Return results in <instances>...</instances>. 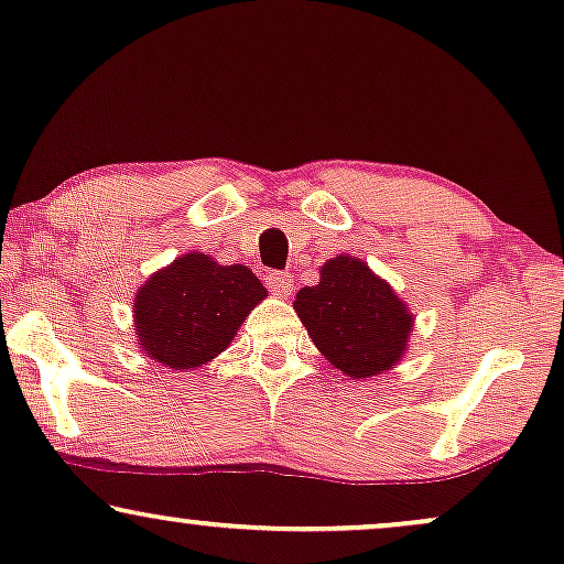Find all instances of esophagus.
<instances>
[{
	"label": "esophagus",
	"mask_w": 564,
	"mask_h": 564,
	"mask_svg": "<svg viewBox=\"0 0 564 564\" xmlns=\"http://www.w3.org/2000/svg\"><path fill=\"white\" fill-rule=\"evenodd\" d=\"M267 284L274 295H290L292 292V280L288 272H269L267 274Z\"/></svg>",
	"instance_id": "esophagus-1"
}]
</instances>
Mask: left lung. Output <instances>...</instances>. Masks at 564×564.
Returning a JSON list of instances; mask_svg holds the SVG:
<instances>
[{
	"label": "left lung",
	"instance_id": "left-lung-1",
	"mask_svg": "<svg viewBox=\"0 0 564 564\" xmlns=\"http://www.w3.org/2000/svg\"><path fill=\"white\" fill-rule=\"evenodd\" d=\"M295 313L323 357L351 380L395 367L413 330L403 300L349 253L326 261L321 282L297 292Z\"/></svg>",
	"mask_w": 564,
	"mask_h": 564
}]
</instances>
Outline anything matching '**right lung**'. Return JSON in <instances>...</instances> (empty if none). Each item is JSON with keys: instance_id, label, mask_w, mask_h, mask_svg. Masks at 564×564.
Returning <instances> with one entry per match:
<instances>
[{"instance_id": "1", "label": "right lung", "mask_w": 564, "mask_h": 564, "mask_svg": "<svg viewBox=\"0 0 564 564\" xmlns=\"http://www.w3.org/2000/svg\"><path fill=\"white\" fill-rule=\"evenodd\" d=\"M267 297L249 267H223L207 253H184L138 290L135 341L169 369H195L234 341L253 307Z\"/></svg>"}]
</instances>
